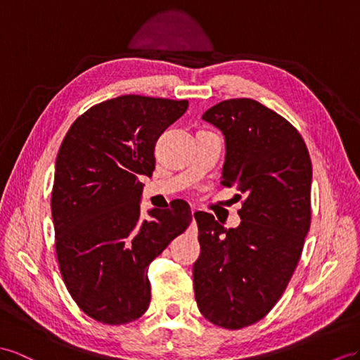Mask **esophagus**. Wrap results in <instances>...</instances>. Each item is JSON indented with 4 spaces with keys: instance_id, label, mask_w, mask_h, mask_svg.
Wrapping results in <instances>:
<instances>
[{
    "instance_id": "obj_1",
    "label": "esophagus",
    "mask_w": 360,
    "mask_h": 360,
    "mask_svg": "<svg viewBox=\"0 0 360 360\" xmlns=\"http://www.w3.org/2000/svg\"><path fill=\"white\" fill-rule=\"evenodd\" d=\"M195 213H196V210L193 208L191 210V214H193V222H191V225H190V231H193V233H196L198 231V225H196V220H195Z\"/></svg>"
}]
</instances>
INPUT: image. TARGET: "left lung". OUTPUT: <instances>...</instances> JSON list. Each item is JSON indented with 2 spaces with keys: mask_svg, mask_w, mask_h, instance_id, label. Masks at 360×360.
<instances>
[{
  "mask_svg": "<svg viewBox=\"0 0 360 360\" xmlns=\"http://www.w3.org/2000/svg\"><path fill=\"white\" fill-rule=\"evenodd\" d=\"M202 118L225 135L220 184L245 199L238 228L195 213L200 255L193 285L202 315L237 330L268 315L297 269L310 228L311 161L297 129L252 98L224 100Z\"/></svg>",
  "mask_w": 360,
  "mask_h": 360,
  "instance_id": "8db88e82",
  "label": "left lung"
}]
</instances>
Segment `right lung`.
<instances>
[{"mask_svg":"<svg viewBox=\"0 0 360 360\" xmlns=\"http://www.w3.org/2000/svg\"><path fill=\"white\" fill-rule=\"evenodd\" d=\"M187 100L120 96L79 115L63 138L51 190L54 246L63 283L88 316L127 324L149 307L147 266L188 228L181 199L140 217L155 143Z\"/></svg>","mask_w":360,"mask_h":360,"instance_id":"obj_1","label":"right lung"}]
</instances>
